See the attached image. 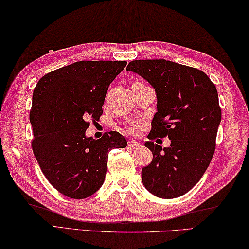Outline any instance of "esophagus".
Returning a JSON list of instances; mask_svg holds the SVG:
<instances>
[{
  "mask_svg": "<svg viewBox=\"0 0 249 249\" xmlns=\"http://www.w3.org/2000/svg\"><path fill=\"white\" fill-rule=\"evenodd\" d=\"M128 145H129V147L135 148V147H139V145H141V143H139V142H136V141H133V139H131V141L128 142Z\"/></svg>",
  "mask_w": 249,
  "mask_h": 249,
  "instance_id": "34e87169",
  "label": "esophagus"
}]
</instances>
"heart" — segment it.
<instances>
[{"mask_svg":"<svg viewBox=\"0 0 249 249\" xmlns=\"http://www.w3.org/2000/svg\"><path fill=\"white\" fill-rule=\"evenodd\" d=\"M126 130H128L129 132H136L137 126L135 124H130V125L126 126Z\"/></svg>","mask_w":249,"mask_h":249,"instance_id":"b5f03b06","label":"heart"}]
</instances>
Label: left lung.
Here are the masks:
<instances>
[{
  "label": "left lung",
  "mask_w": 249,
  "mask_h": 249,
  "mask_svg": "<svg viewBox=\"0 0 249 249\" xmlns=\"http://www.w3.org/2000/svg\"><path fill=\"white\" fill-rule=\"evenodd\" d=\"M126 71L155 89L157 112L148 138L171 141L169 148L144 143L153 160L142 170L143 186L157 197H178L202 178L214 154L222 118L216 88L204 71L163 59L133 60Z\"/></svg>",
  "instance_id": "obj_1"
}]
</instances>
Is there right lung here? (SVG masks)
I'll use <instances>...</instances> for the list:
<instances>
[{
    "instance_id": "obj_1",
    "label": "right lung",
    "mask_w": 249,
    "mask_h": 249,
    "mask_svg": "<svg viewBox=\"0 0 249 249\" xmlns=\"http://www.w3.org/2000/svg\"><path fill=\"white\" fill-rule=\"evenodd\" d=\"M125 61H78L42 77L33 94L32 149L47 180L63 196L81 199L105 181L108 152L125 148L118 132L87 137L102 115L108 86Z\"/></svg>"
}]
</instances>
